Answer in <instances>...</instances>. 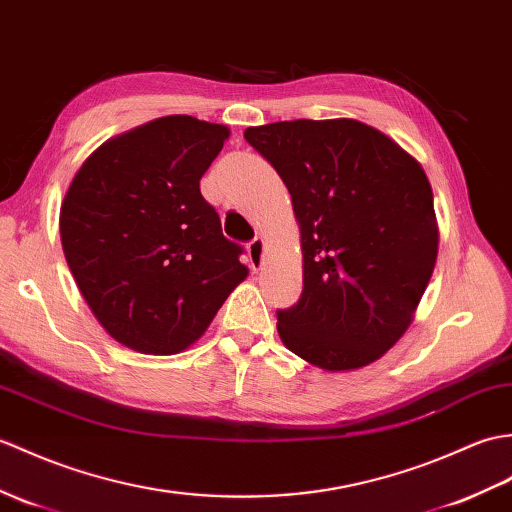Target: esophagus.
<instances>
[{
  "instance_id": "esophagus-1",
  "label": "esophagus",
  "mask_w": 512,
  "mask_h": 512,
  "mask_svg": "<svg viewBox=\"0 0 512 512\" xmlns=\"http://www.w3.org/2000/svg\"><path fill=\"white\" fill-rule=\"evenodd\" d=\"M264 251H266V242L261 237H255L253 242H248V257H251V266L259 268L261 261H264Z\"/></svg>"
}]
</instances>
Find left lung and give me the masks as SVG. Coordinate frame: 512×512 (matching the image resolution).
<instances>
[{"mask_svg":"<svg viewBox=\"0 0 512 512\" xmlns=\"http://www.w3.org/2000/svg\"><path fill=\"white\" fill-rule=\"evenodd\" d=\"M301 227L303 292L277 312L285 347L323 371L362 368L412 323L438 255L434 196L421 163L358 120L253 126Z\"/></svg>","mask_w":512,"mask_h":512,"instance_id":"obj_1","label":"left lung"}]
</instances>
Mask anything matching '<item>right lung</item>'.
Masks as SVG:
<instances>
[{
    "label": "right lung",
    "instance_id": "1",
    "mask_svg": "<svg viewBox=\"0 0 512 512\" xmlns=\"http://www.w3.org/2000/svg\"><path fill=\"white\" fill-rule=\"evenodd\" d=\"M229 128L168 115L91 152L61 207L67 266L124 347L174 355L205 334L248 275L200 178Z\"/></svg>",
    "mask_w": 512,
    "mask_h": 512
}]
</instances>
